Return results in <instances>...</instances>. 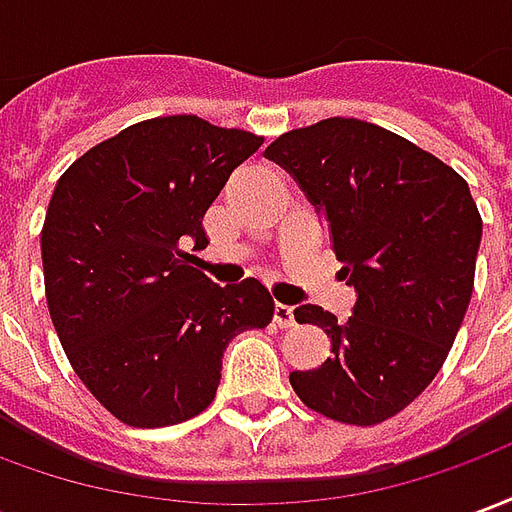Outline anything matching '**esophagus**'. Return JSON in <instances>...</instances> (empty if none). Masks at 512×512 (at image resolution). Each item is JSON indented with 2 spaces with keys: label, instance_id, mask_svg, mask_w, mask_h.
Here are the masks:
<instances>
[{
  "label": "esophagus",
  "instance_id": "34e87169",
  "mask_svg": "<svg viewBox=\"0 0 512 512\" xmlns=\"http://www.w3.org/2000/svg\"><path fill=\"white\" fill-rule=\"evenodd\" d=\"M274 323L279 329H290L296 318H293V307L290 304H274Z\"/></svg>",
  "mask_w": 512,
  "mask_h": 512
}]
</instances>
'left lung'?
Returning <instances> with one entry per match:
<instances>
[{
	"label": "left lung",
	"instance_id": "1",
	"mask_svg": "<svg viewBox=\"0 0 512 512\" xmlns=\"http://www.w3.org/2000/svg\"><path fill=\"white\" fill-rule=\"evenodd\" d=\"M329 227L354 285L348 321L315 304L293 310L332 340L315 370L290 373L304 406L348 425H376L422 395L461 329L483 238L466 180L381 126L329 117L266 147Z\"/></svg>",
	"mask_w": 512,
	"mask_h": 512
}]
</instances>
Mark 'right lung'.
Here are the masks:
<instances>
[{"instance_id":"right-lung-1","label":"right lung","mask_w":512,"mask_h":512,"mask_svg":"<svg viewBox=\"0 0 512 512\" xmlns=\"http://www.w3.org/2000/svg\"><path fill=\"white\" fill-rule=\"evenodd\" d=\"M263 145L194 115L153 117L90 147L57 180L40 233L51 323L76 376L131 428L211 406L235 334L263 329L274 299L257 279L216 285L183 244Z\"/></svg>"}]
</instances>
